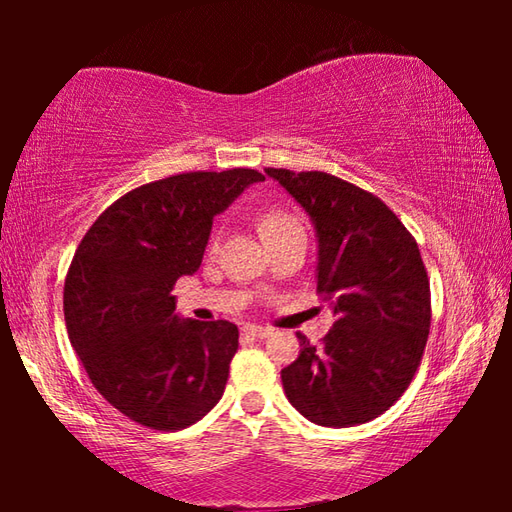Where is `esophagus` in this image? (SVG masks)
I'll list each match as a JSON object with an SVG mask.
<instances>
[{
	"label": "esophagus",
	"mask_w": 512,
	"mask_h": 512,
	"mask_svg": "<svg viewBox=\"0 0 512 512\" xmlns=\"http://www.w3.org/2000/svg\"><path fill=\"white\" fill-rule=\"evenodd\" d=\"M244 332L248 336H253V339H268V336L273 334L271 327H262V325H246Z\"/></svg>",
	"instance_id": "34e87169"
}]
</instances>
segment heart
<instances>
[{
    "mask_svg": "<svg viewBox=\"0 0 512 512\" xmlns=\"http://www.w3.org/2000/svg\"><path fill=\"white\" fill-rule=\"evenodd\" d=\"M296 225H300V221L293 219L291 214L282 210H266L262 214V219H259V232H262L264 241H268L277 235H282V232L296 228Z\"/></svg>",
    "mask_w": 512,
    "mask_h": 512,
    "instance_id": "1",
    "label": "heart"
}]
</instances>
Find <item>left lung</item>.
Wrapping results in <instances>:
<instances>
[{"label": "left lung", "mask_w": 512, "mask_h": 512, "mask_svg": "<svg viewBox=\"0 0 512 512\" xmlns=\"http://www.w3.org/2000/svg\"><path fill=\"white\" fill-rule=\"evenodd\" d=\"M316 230V289L334 325L323 343L298 334V359L282 386L320 427L379 418L409 388L431 323V293L418 244L388 207L323 171L266 169Z\"/></svg>", "instance_id": "1"}]
</instances>
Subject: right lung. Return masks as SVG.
Here are the masks:
<instances>
[{
	"label": "right lung",
	"instance_id": "1",
	"mask_svg": "<svg viewBox=\"0 0 512 512\" xmlns=\"http://www.w3.org/2000/svg\"><path fill=\"white\" fill-rule=\"evenodd\" d=\"M255 169L194 171L112 203L69 266L65 323L97 391L158 431L185 429L225 391L239 329L176 314L173 284L203 262L216 214L262 183Z\"/></svg>",
	"mask_w": 512,
	"mask_h": 512
}]
</instances>
